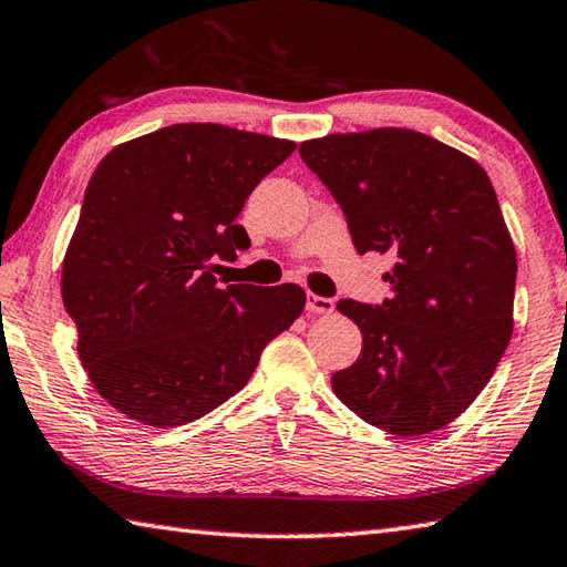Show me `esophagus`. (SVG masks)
Returning <instances> with one entry per match:
<instances>
[{
  "label": "esophagus",
  "instance_id": "obj_1",
  "mask_svg": "<svg viewBox=\"0 0 567 567\" xmlns=\"http://www.w3.org/2000/svg\"><path fill=\"white\" fill-rule=\"evenodd\" d=\"M307 310H310L312 315H329V312H334V300L310 292L307 295Z\"/></svg>",
  "mask_w": 567,
  "mask_h": 567
}]
</instances>
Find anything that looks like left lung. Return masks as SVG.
Returning a JSON list of instances; mask_svg holds the SVG:
<instances>
[{
  "mask_svg": "<svg viewBox=\"0 0 567 567\" xmlns=\"http://www.w3.org/2000/svg\"><path fill=\"white\" fill-rule=\"evenodd\" d=\"M300 156L342 208L357 252L394 255L382 305L337 302L362 354L332 374L334 394L389 434L446 426L513 334L516 250L486 171L409 128L332 133Z\"/></svg>",
  "mask_w": 567,
  "mask_h": 567,
  "instance_id": "8db88e82",
  "label": "left lung"
}]
</instances>
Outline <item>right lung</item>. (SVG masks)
Returning a JSON list of instances; mask_svg holds the SVG:
<instances>
[{"label": "right lung", "instance_id": "add662e5", "mask_svg": "<svg viewBox=\"0 0 567 567\" xmlns=\"http://www.w3.org/2000/svg\"><path fill=\"white\" fill-rule=\"evenodd\" d=\"M292 141L176 123L99 163L61 267L79 359L113 409L183 426L248 384L262 349L305 310L297 285H225L250 238L238 215Z\"/></svg>", "mask_w": 567, "mask_h": 567}]
</instances>
